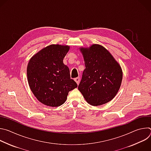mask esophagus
<instances>
[{"instance_id": "esophagus-1", "label": "esophagus", "mask_w": 151, "mask_h": 151, "mask_svg": "<svg viewBox=\"0 0 151 151\" xmlns=\"http://www.w3.org/2000/svg\"><path fill=\"white\" fill-rule=\"evenodd\" d=\"M75 81L76 82V83L78 85L79 83V81H80V78L79 77H78V78H75Z\"/></svg>"}]
</instances>
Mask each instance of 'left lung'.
Here are the masks:
<instances>
[{
	"label": "left lung",
	"mask_w": 151,
	"mask_h": 151,
	"mask_svg": "<svg viewBox=\"0 0 151 151\" xmlns=\"http://www.w3.org/2000/svg\"><path fill=\"white\" fill-rule=\"evenodd\" d=\"M85 62L78 90L85 100L99 106L112 100L117 94L122 79V71L111 53L101 45L81 48Z\"/></svg>",
	"instance_id": "1"
}]
</instances>
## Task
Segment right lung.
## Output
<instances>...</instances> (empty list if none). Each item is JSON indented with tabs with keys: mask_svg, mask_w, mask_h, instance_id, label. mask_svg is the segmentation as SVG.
<instances>
[{
	"mask_svg": "<svg viewBox=\"0 0 151 151\" xmlns=\"http://www.w3.org/2000/svg\"><path fill=\"white\" fill-rule=\"evenodd\" d=\"M69 46L51 45L39 51L29 60L27 80L36 99L48 106L57 107L66 101L70 91L78 87L70 78L63 58Z\"/></svg>",
	"mask_w": 151,
	"mask_h": 151,
	"instance_id": "1",
	"label": "right lung"
}]
</instances>
